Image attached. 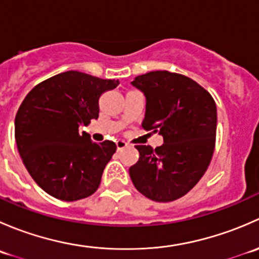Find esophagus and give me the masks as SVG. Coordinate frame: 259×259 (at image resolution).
Here are the masks:
<instances>
[{
  "mask_svg": "<svg viewBox=\"0 0 259 259\" xmlns=\"http://www.w3.org/2000/svg\"><path fill=\"white\" fill-rule=\"evenodd\" d=\"M126 146H127V143L124 142V140H117V142H116L117 150H122V149L126 148Z\"/></svg>",
  "mask_w": 259,
  "mask_h": 259,
  "instance_id": "esophagus-1",
  "label": "esophagus"
}]
</instances>
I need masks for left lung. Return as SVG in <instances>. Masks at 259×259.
<instances>
[{"instance_id": "1", "label": "left lung", "mask_w": 259, "mask_h": 259, "mask_svg": "<svg viewBox=\"0 0 259 259\" xmlns=\"http://www.w3.org/2000/svg\"><path fill=\"white\" fill-rule=\"evenodd\" d=\"M132 85L146 99L142 126L158 132L164 144L155 149L137 145L139 160L130 166V178L149 199L173 202L209 166L215 146V103L194 80L165 70L137 76Z\"/></svg>"}]
</instances>
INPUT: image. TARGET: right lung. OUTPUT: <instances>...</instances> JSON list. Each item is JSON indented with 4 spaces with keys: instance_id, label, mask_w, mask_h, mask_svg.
Segmentation results:
<instances>
[{
    "instance_id": "right-lung-1",
    "label": "right lung",
    "mask_w": 259,
    "mask_h": 259,
    "mask_svg": "<svg viewBox=\"0 0 259 259\" xmlns=\"http://www.w3.org/2000/svg\"><path fill=\"white\" fill-rule=\"evenodd\" d=\"M117 85L119 80L66 71L36 85L23 99L15 139L26 169L48 194L74 202L98 190L116 144L91 142L79 127L98 119L101 94Z\"/></svg>"
}]
</instances>
